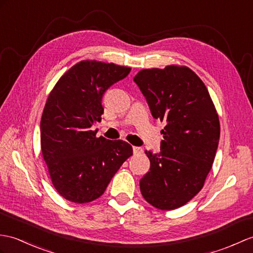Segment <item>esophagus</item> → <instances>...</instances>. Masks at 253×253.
Segmentation results:
<instances>
[{"label": "esophagus", "mask_w": 253, "mask_h": 253, "mask_svg": "<svg viewBox=\"0 0 253 253\" xmlns=\"http://www.w3.org/2000/svg\"><path fill=\"white\" fill-rule=\"evenodd\" d=\"M132 151H133V154H140V153H142V152H143L142 148H138V146H133Z\"/></svg>", "instance_id": "34e87169"}]
</instances>
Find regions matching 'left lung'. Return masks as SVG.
I'll return each instance as SVG.
<instances>
[{
    "mask_svg": "<svg viewBox=\"0 0 253 253\" xmlns=\"http://www.w3.org/2000/svg\"><path fill=\"white\" fill-rule=\"evenodd\" d=\"M133 81L154 119L166 126L161 151H145L150 171L140 191L152 206L172 210L183 206L203 189L214 161L220 122L207 87L187 67L144 69Z\"/></svg>",
    "mask_w": 253,
    "mask_h": 253,
    "instance_id": "left-lung-1",
    "label": "left lung"
}]
</instances>
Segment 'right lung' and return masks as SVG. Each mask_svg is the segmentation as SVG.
Wrapping results in <instances>:
<instances>
[{"mask_svg": "<svg viewBox=\"0 0 253 253\" xmlns=\"http://www.w3.org/2000/svg\"><path fill=\"white\" fill-rule=\"evenodd\" d=\"M130 70L83 60L61 76L47 98L41 119V149L52 185L67 201H95L132 155L125 141L97 138V130H91L101 121L103 93Z\"/></svg>", "mask_w": 253, "mask_h": 253, "instance_id": "1", "label": "right lung"}]
</instances>
